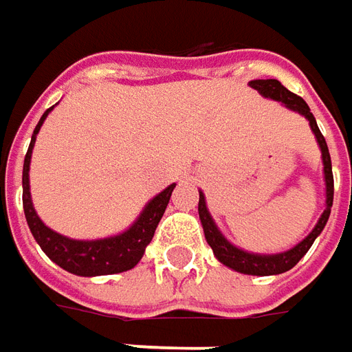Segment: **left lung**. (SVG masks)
Returning a JSON list of instances; mask_svg holds the SVG:
<instances>
[{"label":"left lung","mask_w":352,"mask_h":352,"mask_svg":"<svg viewBox=\"0 0 352 352\" xmlns=\"http://www.w3.org/2000/svg\"><path fill=\"white\" fill-rule=\"evenodd\" d=\"M250 86L258 90L262 96L266 98H272V100H277V102H283L289 109L293 111H298L302 116L307 117L310 121V129L314 131V135L318 138V144L322 148V157H324V173H326V195L327 208L324 210V214L320 217V221L316 223V227L312 229V233L302 241L298 243L295 248L287 250V252H281V254H250V252H245L241 248H236L231 243H227L226 236L221 235L217 231L216 223L212 216L208 214L206 200H204V195L200 192V200H198V214H200V221H202V227H204V235H206L208 245L212 246L216 258L226 264L227 267H233L241 274H248V276H276V274H283V272H289L291 267H295L298 264V260L305 256L308 252V248L312 246V243L316 241V236L322 233V229L326 227L327 217L331 214V204H333V173H331V157H329V150H327L326 138L320 133V129L316 125V119L310 113V107L307 106V102L300 98V96L293 94L291 90H287L285 86L281 85L276 78H266V80H250Z\"/></svg>","instance_id":"1"}]
</instances>
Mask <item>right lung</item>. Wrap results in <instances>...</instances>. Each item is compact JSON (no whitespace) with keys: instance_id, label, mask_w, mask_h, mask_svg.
<instances>
[{"instance_id":"obj_1","label":"right lung","mask_w":352,"mask_h":352,"mask_svg":"<svg viewBox=\"0 0 352 352\" xmlns=\"http://www.w3.org/2000/svg\"><path fill=\"white\" fill-rule=\"evenodd\" d=\"M54 107L45 111L40 123L36 125L34 135L28 146V152L25 156V167H23V206H25L26 223L30 227L36 243L44 250L50 260H54L57 266H61L67 272L75 276L92 277V276H107V274H121L131 267H135L140 258L144 254L146 246L150 245L152 236L156 233V227L160 219L166 212L169 198L175 185H169L160 192L156 198H152L142 210L140 217L133 226L126 229L125 233L100 241H75L59 235L52 231L50 227L42 223V219L36 216L32 200H30V185H28V169H30V156L34 148L36 135L44 119Z\"/></svg>"}]
</instances>
